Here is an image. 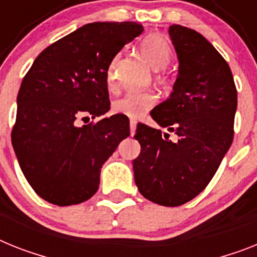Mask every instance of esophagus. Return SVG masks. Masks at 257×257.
<instances>
[{
    "instance_id": "obj_1",
    "label": "esophagus",
    "mask_w": 257,
    "mask_h": 257,
    "mask_svg": "<svg viewBox=\"0 0 257 257\" xmlns=\"http://www.w3.org/2000/svg\"><path fill=\"white\" fill-rule=\"evenodd\" d=\"M129 126H131V135H135L136 132V128H137V121L136 120H131L129 121Z\"/></svg>"
}]
</instances>
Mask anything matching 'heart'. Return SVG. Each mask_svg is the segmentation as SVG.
<instances>
[{"instance_id":"1","label":"heart","mask_w":257,"mask_h":257,"mask_svg":"<svg viewBox=\"0 0 257 257\" xmlns=\"http://www.w3.org/2000/svg\"><path fill=\"white\" fill-rule=\"evenodd\" d=\"M140 51L144 59L154 70H162L169 65L172 59L171 44L165 36L159 34L148 35L141 42ZM117 57L112 60L111 65L108 66L107 78L108 82L113 81L115 77V68ZM157 103V96L153 92H128L112 104V111L118 115L126 117H140Z\"/></svg>"}]
</instances>
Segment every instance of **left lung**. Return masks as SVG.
<instances>
[{
  "mask_svg": "<svg viewBox=\"0 0 257 257\" xmlns=\"http://www.w3.org/2000/svg\"><path fill=\"white\" fill-rule=\"evenodd\" d=\"M179 60L170 98L150 112L178 136L139 124L141 153L133 161L140 193L163 206H179L205 189L234 139L236 87L230 66L201 34L180 25L169 29Z\"/></svg>",
  "mask_w": 257,
  "mask_h": 257,
  "instance_id": "obj_1",
  "label": "left lung"
}]
</instances>
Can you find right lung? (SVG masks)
<instances>
[{
    "instance_id": "right-lung-1",
    "label": "right lung",
    "mask_w": 257,
    "mask_h": 257,
    "mask_svg": "<svg viewBox=\"0 0 257 257\" xmlns=\"http://www.w3.org/2000/svg\"><path fill=\"white\" fill-rule=\"evenodd\" d=\"M136 22H94L45 48L25 75L12 142L23 175L43 200L74 205L95 195L100 169L129 136L126 116L78 126L109 109L107 72Z\"/></svg>"
}]
</instances>
